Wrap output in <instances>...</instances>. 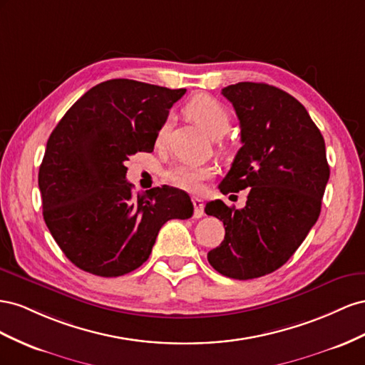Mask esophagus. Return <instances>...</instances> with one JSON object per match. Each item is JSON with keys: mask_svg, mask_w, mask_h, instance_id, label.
<instances>
[{"mask_svg": "<svg viewBox=\"0 0 365 365\" xmlns=\"http://www.w3.org/2000/svg\"><path fill=\"white\" fill-rule=\"evenodd\" d=\"M192 205H194V217L200 218L203 217V200L199 199V197H192Z\"/></svg>", "mask_w": 365, "mask_h": 365, "instance_id": "34e87169", "label": "esophagus"}]
</instances>
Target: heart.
<instances>
[{"label": "heart", "mask_w": 365, "mask_h": 365, "mask_svg": "<svg viewBox=\"0 0 365 365\" xmlns=\"http://www.w3.org/2000/svg\"><path fill=\"white\" fill-rule=\"evenodd\" d=\"M185 113L200 127L210 134L211 138L218 139L231 128V114L226 110L223 103L207 95H197L185 106ZM168 125L163 123L155 134V145L165 142ZM211 175V170L206 166L192 163H175L171 168L165 171V180L171 183L175 188H180L190 192H197L200 190L202 182Z\"/></svg>", "instance_id": "1"}]
</instances>
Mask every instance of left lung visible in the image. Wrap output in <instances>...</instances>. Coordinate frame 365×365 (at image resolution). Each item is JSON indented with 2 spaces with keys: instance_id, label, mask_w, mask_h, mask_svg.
<instances>
[{
  "instance_id": "obj_1",
  "label": "left lung",
  "mask_w": 365,
  "mask_h": 365,
  "mask_svg": "<svg viewBox=\"0 0 365 365\" xmlns=\"http://www.w3.org/2000/svg\"><path fill=\"white\" fill-rule=\"evenodd\" d=\"M222 95L240 120L243 145L218 188L250 190L242 210L206 203L205 212L225 225V240L207 262L225 277L252 279L283 266L304 242L319 217L330 168L324 138L289 93L238 82Z\"/></svg>"
}]
</instances>
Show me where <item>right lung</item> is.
Masks as SVG:
<instances>
[{
	"mask_svg": "<svg viewBox=\"0 0 365 365\" xmlns=\"http://www.w3.org/2000/svg\"><path fill=\"white\" fill-rule=\"evenodd\" d=\"M185 88L110 79L90 88L47 140L38 185L51 237L70 262L120 277L147 262L160 227L190 218V195L173 186L133 195L127 160L151 153L155 134Z\"/></svg>",
	"mask_w": 365,
	"mask_h": 365,
	"instance_id": "obj_1",
	"label": "right lung"
}]
</instances>
